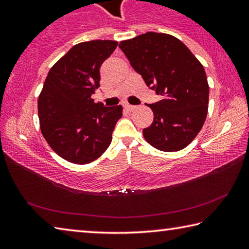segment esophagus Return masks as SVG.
Segmentation results:
<instances>
[{"label": "esophagus", "mask_w": 249, "mask_h": 249, "mask_svg": "<svg viewBox=\"0 0 249 249\" xmlns=\"http://www.w3.org/2000/svg\"><path fill=\"white\" fill-rule=\"evenodd\" d=\"M124 108L126 109V111L132 112L133 109H135V107H134V105H130V104H125V105H124Z\"/></svg>", "instance_id": "34e87169"}]
</instances>
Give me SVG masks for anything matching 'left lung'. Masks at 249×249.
<instances>
[{"mask_svg":"<svg viewBox=\"0 0 249 249\" xmlns=\"http://www.w3.org/2000/svg\"><path fill=\"white\" fill-rule=\"evenodd\" d=\"M120 48L147 87L161 95L148 107L154 122L142 129L147 142L162 151H178L195 140L209 107L203 66L182 41L169 34L148 32L123 40Z\"/></svg>","mask_w":249,"mask_h":249,"instance_id":"left-lung-1","label":"left lung"}]
</instances>
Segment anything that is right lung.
Returning a JSON list of instances; mask_svg holds the SVG:
<instances>
[{
	"instance_id": "obj_1",
	"label": "right lung",
	"mask_w": 249,
	"mask_h": 249,
	"mask_svg": "<svg viewBox=\"0 0 249 249\" xmlns=\"http://www.w3.org/2000/svg\"><path fill=\"white\" fill-rule=\"evenodd\" d=\"M116 46L114 40L75 45L45 80L38 98L40 130L52 149L67 161L92 162L111 144L123 107H105L91 96L100 87L101 65Z\"/></svg>"
}]
</instances>
